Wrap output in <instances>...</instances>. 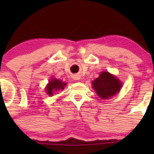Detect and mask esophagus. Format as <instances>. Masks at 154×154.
I'll use <instances>...</instances> for the list:
<instances>
[{
    "label": "esophagus",
    "instance_id": "obj_1",
    "mask_svg": "<svg viewBox=\"0 0 154 154\" xmlns=\"http://www.w3.org/2000/svg\"><path fill=\"white\" fill-rule=\"evenodd\" d=\"M75 80H80V77H78V76H76L75 77Z\"/></svg>",
    "mask_w": 154,
    "mask_h": 154
}]
</instances>
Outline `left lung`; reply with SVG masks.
Masks as SVG:
<instances>
[{
    "label": "left lung",
    "mask_w": 154,
    "mask_h": 154,
    "mask_svg": "<svg viewBox=\"0 0 154 154\" xmlns=\"http://www.w3.org/2000/svg\"><path fill=\"white\" fill-rule=\"evenodd\" d=\"M93 88L102 99H109L117 94L122 88V83L115 76L107 71L100 73V76L92 82Z\"/></svg>",
    "instance_id": "obj_1"
}]
</instances>
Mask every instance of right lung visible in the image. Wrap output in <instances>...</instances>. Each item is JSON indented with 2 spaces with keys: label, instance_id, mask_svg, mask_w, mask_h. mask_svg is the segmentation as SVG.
I'll use <instances>...</instances> for the list:
<instances>
[{
  "label": "right lung",
  "instance_id": "right-lung-1",
  "mask_svg": "<svg viewBox=\"0 0 154 154\" xmlns=\"http://www.w3.org/2000/svg\"><path fill=\"white\" fill-rule=\"evenodd\" d=\"M66 83L64 82H62V80H57V79H52L50 80L49 83L46 88V91H47L48 95L52 96L54 94V91L57 90H61L64 88L66 86Z\"/></svg>",
  "mask_w": 154,
  "mask_h": 154
}]
</instances>
